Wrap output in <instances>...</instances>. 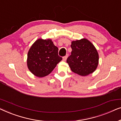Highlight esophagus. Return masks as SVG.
Returning a JSON list of instances; mask_svg holds the SVG:
<instances>
[{
  "label": "esophagus",
  "mask_w": 121,
  "mask_h": 121,
  "mask_svg": "<svg viewBox=\"0 0 121 121\" xmlns=\"http://www.w3.org/2000/svg\"><path fill=\"white\" fill-rule=\"evenodd\" d=\"M68 57V55L67 54L66 56H65L64 57H63V60H64V61H66V60H67V58Z\"/></svg>",
  "instance_id": "1"
}]
</instances>
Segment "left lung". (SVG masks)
I'll return each instance as SVG.
<instances>
[{"mask_svg":"<svg viewBox=\"0 0 121 121\" xmlns=\"http://www.w3.org/2000/svg\"><path fill=\"white\" fill-rule=\"evenodd\" d=\"M71 55L67 62L72 72L82 76L94 72L99 64V54L94 45L86 38L72 41Z\"/></svg>","mask_w":121,"mask_h":121,"instance_id":"obj_1","label":"left lung"}]
</instances>
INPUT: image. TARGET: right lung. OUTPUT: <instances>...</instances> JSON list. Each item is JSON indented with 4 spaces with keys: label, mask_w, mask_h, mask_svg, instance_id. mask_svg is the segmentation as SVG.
Returning <instances> with one entry per match:
<instances>
[{
    "label": "right lung",
    "mask_w": 121,
    "mask_h": 121,
    "mask_svg": "<svg viewBox=\"0 0 121 121\" xmlns=\"http://www.w3.org/2000/svg\"><path fill=\"white\" fill-rule=\"evenodd\" d=\"M62 59L58 55V48L52 40L38 39L28 51L27 64L34 75L43 77L50 74Z\"/></svg>",
    "instance_id": "obj_1"
}]
</instances>
